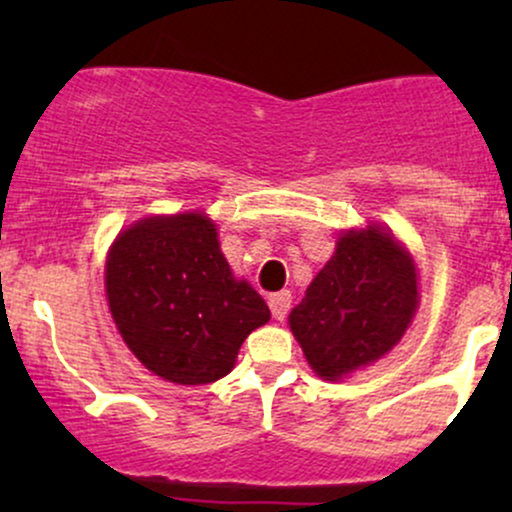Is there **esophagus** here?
Segmentation results:
<instances>
[{"label": "esophagus", "instance_id": "34e87169", "mask_svg": "<svg viewBox=\"0 0 512 512\" xmlns=\"http://www.w3.org/2000/svg\"><path fill=\"white\" fill-rule=\"evenodd\" d=\"M291 308V293L289 291H279V293H272L269 296V310H272V315L276 320H284L286 313H289Z\"/></svg>", "mask_w": 512, "mask_h": 512}]
</instances>
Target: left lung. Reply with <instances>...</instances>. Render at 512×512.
<instances>
[{"instance_id":"1","label":"left lung","mask_w":512,"mask_h":512,"mask_svg":"<svg viewBox=\"0 0 512 512\" xmlns=\"http://www.w3.org/2000/svg\"><path fill=\"white\" fill-rule=\"evenodd\" d=\"M419 308L416 264L380 226L346 231L317 272L289 325L310 368L342 380L383 358Z\"/></svg>"}]
</instances>
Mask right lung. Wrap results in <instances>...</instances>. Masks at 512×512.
<instances>
[{
	"mask_svg": "<svg viewBox=\"0 0 512 512\" xmlns=\"http://www.w3.org/2000/svg\"><path fill=\"white\" fill-rule=\"evenodd\" d=\"M105 296L129 351L178 385L231 373L245 337L269 320L202 211L149 216L122 231L105 262Z\"/></svg>",
	"mask_w": 512,
	"mask_h": 512,
	"instance_id": "1",
	"label": "right lung"
}]
</instances>
